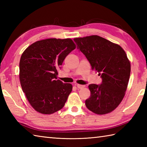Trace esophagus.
<instances>
[{
    "label": "esophagus",
    "mask_w": 147,
    "mask_h": 147,
    "mask_svg": "<svg viewBox=\"0 0 147 147\" xmlns=\"http://www.w3.org/2000/svg\"><path fill=\"white\" fill-rule=\"evenodd\" d=\"M75 86L77 87L78 88H80V89H82L83 88L85 87V85H79V84H75Z\"/></svg>",
    "instance_id": "esophagus-1"
}]
</instances>
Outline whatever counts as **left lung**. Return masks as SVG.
<instances>
[{
  "label": "left lung",
  "instance_id": "obj_1",
  "mask_svg": "<svg viewBox=\"0 0 147 147\" xmlns=\"http://www.w3.org/2000/svg\"><path fill=\"white\" fill-rule=\"evenodd\" d=\"M92 69L102 78L101 85L91 84L86 107L93 113H110L123 100L131 73L130 61L120 45L98 35L74 38Z\"/></svg>",
  "mask_w": 147,
  "mask_h": 147
}]
</instances>
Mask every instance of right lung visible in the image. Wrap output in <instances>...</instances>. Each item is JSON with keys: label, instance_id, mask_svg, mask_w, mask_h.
Segmentation results:
<instances>
[{"label": "right lung", "instance_id": "right-lung-1", "mask_svg": "<svg viewBox=\"0 0 147 147\" xmlns=\"http://www.w3.org/2000/svg\"><path fill=\"white\" fill-rule=\"evenodd\" d=\"M75 49L71 38H48L32 43L22 54L21 88L30 105L39 113L52 114L64 106L73 86L57 80V69Z\"/></svg>", "mask_w": 147, "mask_h": 147}]
</instances>
